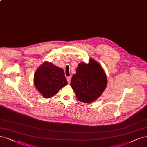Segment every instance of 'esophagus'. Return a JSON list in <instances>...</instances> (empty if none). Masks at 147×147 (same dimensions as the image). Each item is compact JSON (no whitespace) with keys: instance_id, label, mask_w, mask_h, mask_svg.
Returning a JSON list of instances; mask_svg holds the SVG:
<instances>
[{"instance_id":"obj_1","label":"esophagus","mask_w":147,"mask_h":147,"mask_svg":"<svg viewBox=\"0 0 147 147\" xmlns=\"http://www.w3.org/2000/svg\"><path fill=\"white\" fill-rule=\"evenodd\" d=\"M67 81H68V84H70V82H71V76L67 77Z\"/></svg>"}]
</instances>
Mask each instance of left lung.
I'll use <instances>...</instances> for the list:
<instances>
[{
    "instance_id": "obj_1",
    "label": "left lung",
    "mask_w": 147,
    "mask_h": 147,
    "mask_svg": "<svg viewBox=\"0 0 147 147\" xmlns=\"http://www.w3.org/2000/svg\"><path fill=\"white\" fill-rule=\"evenodd\" d=\"M71 86L77 99L86 104L93 102L102 95L107 85V77L100 64L93 59L78 64L71 80Z\"/></svg>"
}]
</instances>
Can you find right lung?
I'll return each mask as SVG.
<instances>
[{"label": "right lung", "mask_w": 147, "mask_h": 147, "mask_svg": "<svg viewBox=\"0 0 147 147\" xmlns=\"http://www.w3.org/2000/svg\"><path fill=\"white\" fill-rule=\"evenodd\" d=\"M34 84L43 97L48 99L55 96L68 82L62 68L46 61L36 69Z\"/></svg>", "instance_id": "1"}]
</instances>
